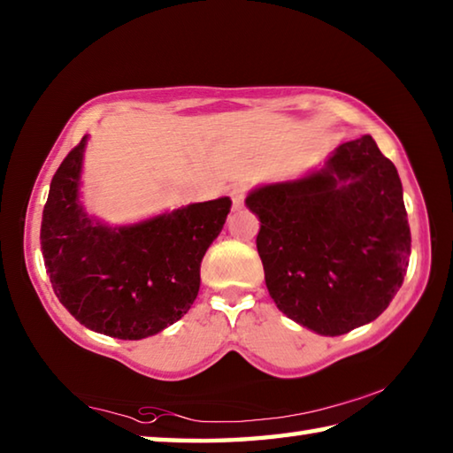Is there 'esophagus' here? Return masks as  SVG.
I'll list each match as a JSON object with an SVG mask.
<instances>
[{"mask_svg":"<svg viewBox=\"0 0 453 453\" xmlns=\"http://www.w3.org/2000/svg\"><path fill=\"white\" fill-rule=\"evenodd\" d=\"M229 197H232L234 210H240L243 205V197H245V188L243 186H234L229 189Z\"/></svg>","mask_w":453,"mask_h":453,"instance_id":"34e87169","label":"esophagus"}]
</instances>
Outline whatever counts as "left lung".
Instances as JSON below:
<instances>
[{
	"mask_svg": "<svg viewBox=\"0 0 453 453\" xmlns=\"http://www.w3.org/2000/svg\"><path fill=\"white\" fill-rule=\"evenodd\" d=\"M257 254L280 311L319 335L370 324L394 300L411 235L395 165L372 135L346 142L300 180L256 188Z\"/></svg>",
	"mask_w": 453,
	"mask_h": 453,
	"instance_id": "8db88e82",
	"label": "left lung"
}]
</instances>
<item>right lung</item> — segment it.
<instances>
[{
    "label": "right lung",
    "instance_id": "add662e5",
    "mask_svg": "<svg viewBox=\"0 0 453 453\" xmlns=\"http://www.w3.org/2000/svg\"><path fill=\"white\" fill-rule=\"evenodd\" d=\"M88 135L53 175L42 218V254L58 300L97 334L156 335L188 313L199 265L219 235L232 199L189 203L140 224H99L80 202Z\"/></svg>",
    "mask_w": 453,
    "mask_h": 453
}]
</instances>
